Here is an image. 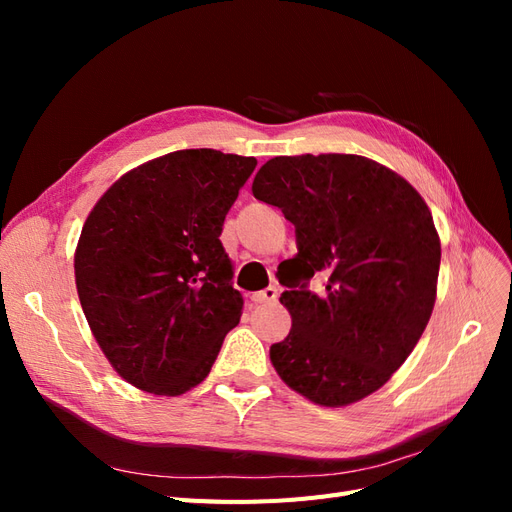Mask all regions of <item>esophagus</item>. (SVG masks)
Segmentation results:
<instances>
[{"instance_id": "esophagus-1", "label": "esophagus", "mask_w": 512, "mask_h": 512, "mask_svg": "<svg viewBox=\"0 0 512 512\" xmlns=\"http://www.w3.org/2000/svg\"><path fill=\"white\" fill-rule=\"evenodd\" d=\"M275 299H277V288L275 286H267L265 290L252 294L254 303H273Z\"/></svg>"}]
</instances>
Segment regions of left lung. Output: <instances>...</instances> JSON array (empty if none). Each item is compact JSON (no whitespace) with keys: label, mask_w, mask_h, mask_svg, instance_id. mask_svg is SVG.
Listing matches in <instances>:
<instances>
[{"label":"left lung","mask_w":512,"mask_h":512,"mask_svg":"<svg viewBox=\"0 0 512 512\" xmlns=\"http://www.w3.org/2000/svg\"><path fill=\"white\" fill-rule=\"evenodd\" d=\"M258 200L294 224L280 303L292 329L271 363L318 406L354 404L386 384L421 339L440 271V237L412 185L350 153L280 156L254 177ZM314 274L320 293L308 290Z\"/></svg>","instance_id":"obj_1"}]
</instances>
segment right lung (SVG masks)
I'll list each match as a JSON object with an SVG mask.
<instances>
[{
	"instance_id": "add662e5",
	"label": "right lung",
	"mask_w": 512,
	"mask_h": 512,
	"mask_svg": "<svg viewBox=\"0 0 512 512\" xmlns=\"http://www.w3.org/2000/svg\"><path fill=\"white\" fill-rule=\"evenodd\" d=\"M254 168L235 153L173 151L117 179L89 213L76 290L98 346L136 389L190 391L239 324L220 235Z\"/></svg>"
}]
</instances>
